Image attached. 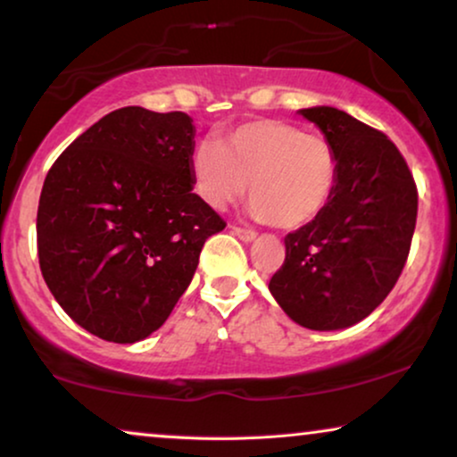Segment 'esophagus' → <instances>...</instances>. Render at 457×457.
I'll return each instance as SVG.
<instances>
[{
	"label": "esophagus",
	"mask_w": 457,
	"mask_h": 457,
	"mask_svg": "<svg viewBox=\"0 0 457 457\" xmlns=\"http://www.w3.org/2000/svg\"><path fill=\"white\" fill-rule=\"evenodd\" d=\"M233 235L239 237L241 241H253L255 237H258V233L255 230H249V228H241V227H233Z\"/></svg>",
	"instance_id": "1"
}]
</instances>
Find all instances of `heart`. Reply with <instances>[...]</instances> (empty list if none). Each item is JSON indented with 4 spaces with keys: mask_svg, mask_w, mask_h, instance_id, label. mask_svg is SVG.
<instances>
[{
    "mask_svg": "<svg viewBox=\"0 0 457 457\" xmlns=\"http://www.w3.org/2000/svg\"><path fill=\"white\" fill-rule=\"evenodd\" d=\"M193 189L212 210L237 202L278 228H299L327 210L339 183V155L322 135L283 120H253L191 154Z\"/></svg>",
    "mask_w": 457,
    "mask_h": 457,
    "instance_id": "obj_1",
    "label": "heart"
}]
</instances>
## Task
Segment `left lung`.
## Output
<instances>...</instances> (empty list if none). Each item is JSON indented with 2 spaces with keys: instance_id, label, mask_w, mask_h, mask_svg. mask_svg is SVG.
Instances as JSON below:
<instances>
[{
  "instance_id": "obj_1",
  "label": "left lung",
  "mask_w": 457,
  "mask_h": 457,
  "mask_svg": "<svg viewBox=\"0 0 457 457\" xmlns=\"http://www.w3.org/2000/svg\"><path fill=\"white\" fill-rule=\"evenodd\" d=\"M299 114L333 143L339 183L316 220L285 237V264L268 289L305 328H347L395 287L414 237L418 189L385 133L328 105Z\"/></svg>"
}]
</instances>
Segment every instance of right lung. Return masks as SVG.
Returning a JSON list of instances; mask_svg holds the SVG:
<instances>
[{
	"instance_id": "right-lung-1",
	"label": "right lung",
	"mask_w": 457,
	"mask_h": 457,
	"mask_svg": "<svg viewBox=\"0 0 457 457\" xmlns=\"http://www.w3.org/2000/svg\"><path fill=\"white\" fill-rule=\"evenodd\" d=\"M195 127L185 112L129 105L77 137L49 168L37 249L62 310L91 335L135 343L189 287L227 222L193 193Z\"/></svg>"
}]
</instances>
